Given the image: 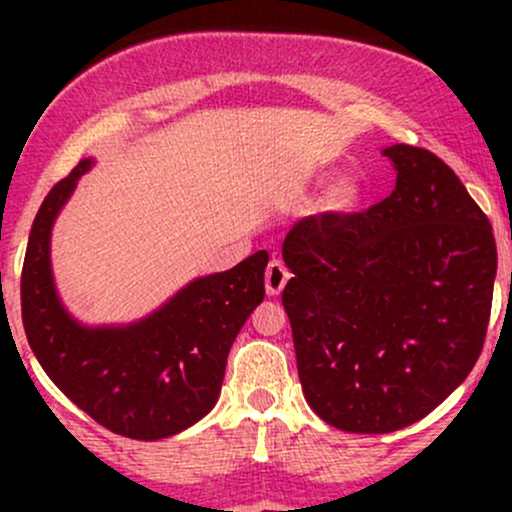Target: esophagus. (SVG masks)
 I'll return each mask as SVG.
<instances>
[{
	"label": "esophagus",
	"instance_id": "1",
	"mask_svg": "<svg viewBox=\"0 0 512 512\" xmlns=\"http://www.w3.org/2000/svg\"><path fill=\"white\" fill-rule=\"evenodd\" d=\"M289 279L291 272L286 269V264L281 260H272L267 264V272H264V289H267L269 296H279Z\"/></svg>",
	"mask_w": 512,
	"mask_h": 512
}]
</instances>
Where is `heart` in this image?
<instances>
[{
	"label": "heart",
	"mask_w": 512,
	"mask_h": 512,
	"mask_svg": "<svg viewBox=\"0 0 512 512\" xmlns=\"http://www.w3.org/2000/svg\"><path fill=\"white\" fill-rule=\"evenodd\" d=\"M361 192V182H358L354 175H342V178L334 180L332 185L327 187L322 204H325L327 211H349L358 204Z\"/></svg>",
	"instance_id": "b5f03b06"
}]
</instances>
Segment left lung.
I'll list each match as a JSON object with an SVG mask.
<instances>
[{"label": "left lung", "instance_id": "obj_1", "mask_svg": "<svg viewBox=\"0 0 512 512\" xmlns=\"http://www.w3.org/2000/svg\"><path fill=\"white\" fill-rule=\"evenodd\" d=\"M383 156L397 173L390 197L308 216L281 250L305 402L349 433L416 424L462 385L498 264L489 219L436 154L395 144Z\"/></svg>", "mask_w": 512, "mask_h": 512}]
</instances>
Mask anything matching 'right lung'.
Instances as JSON below:
<instances>
[{
  "mask_svg": "<svg viewBox=\"0 0 512 512\" xmlns=\"http://www.w3.org/2000/svg\"><path fill=\"white\" fill-rule=\"evenodd\" d=\"M93 166L79 161L40 204L21 272V317L50 380L93 421L134 440L197 424L219 399L226 358L264 298V250L228 272L197 276L129 325H84L64 308L50 262L57 214Z\"/></svg>",
  "mask_w": 512,
  "mask_h": 512,
  "instance_id": "1",
  "label": "right lung"
}]
</instances>
